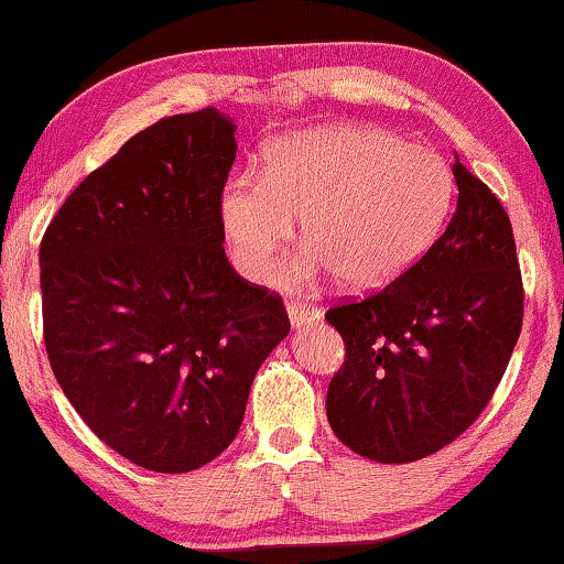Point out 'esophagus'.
<instances>
[{
	"label": "esophagus",
	"mask_w": 564,
	"mask_h": 564,
	"mask_svg": "<svg viewBox=\"0 0 564 564\" xmlns=\"http://www.w3.org/2000/svg\"><path fill=\"white\" fill-rule=\"evenodd\" d=\"M288 313H290V321L295 328H305V326H311L313 321L321 318V311L313 308V305H308V303H290Z\"/></svg>",
	"instance_id": "esophagus-1"
}]
</instances>
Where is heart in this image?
Here are the masks:
<instances>
[{
  "label": "heart",
  "instance_id": "b5f03b06",
  "mask_svg": "<svg viewBox=\"0 0 564 564\" xmlns=\"http://www.w3.org/2000/svg\"><path fill=\"white\" fill-rule=\"evenodd\" d=\"M453 173L435 150L391 131L328 123L267 144L261 175L225 181L217 219L240 272L267 280L300 217L308 248L280 274L288 290L339 280L372 290L404 274L441 236Z\"/></svg>",
  "mask_w": 564,
  "mask_h": 564
}]
</instances>
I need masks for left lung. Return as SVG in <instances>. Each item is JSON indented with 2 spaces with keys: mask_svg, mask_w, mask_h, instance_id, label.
Instances as JSON below:
<instances>
[{
  "mask_svg": "<svg viewBox=\"0 0 564 564\" xmlns=\"http://www.w3.org/2000/svg\"><path fill=\"white\" fill-rule=\"evenodd\" d=\"M453 178L456 212L430 251L389 288L326 313L347 347L328 383V425L378 464L456 441L492 399L521 334L508 212L458 158Z\"/></svg>",
  "mask_w": 564,
  "mask_h": 564,
  "instance_id": "1",
  "label": "left lung"
}]
</instances>
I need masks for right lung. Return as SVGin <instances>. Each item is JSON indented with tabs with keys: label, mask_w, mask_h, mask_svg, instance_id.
I'll return each mask as SVG.
<instances>
[{
	"label": "right lung",
	"mask_w": 564,
	"mask_h": 564,
	"mask_svg": "<svg viewBox=\"0 0 564 564\" xmlns=\"http://www.w3.org/2000/svg\"><path fill=\"white\" fill-rule=\"evenodd\" d=\"M236 121L178 113L129 139L41 240L43 339L85 425L142 469L184 474L236 441L282 300L225 256L217 199Z\"/></svg>",
	"instance_id": "add662e5"
}]
</instances>
